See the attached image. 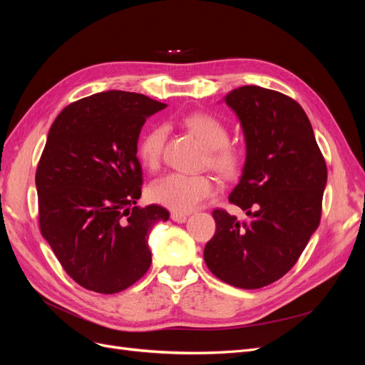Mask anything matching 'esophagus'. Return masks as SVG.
Instances as JSON below:
<instances>
[{"mask_svg": "<svg viewBox=\"0 0 365 365\" xmlns=\"http://www.w3.org/2000/svg\"><path fill=\"white\" fill-rule=\"evenodd\" d=\"M170 217H172V220H175V222L182 224V222H185L187 217H189V215H184V213H172Z\"/></svg>", "mask_w": 365, "mask_h": 365, "instance_id": "obj_1", "label": "esophagus"}]
</instances>
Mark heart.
<instances>
[{
	"label": "heart",
	"instance_id": "obj_1",
	"mask_svg": "<svg viewBox=\"0 0 365 365\" xmlns=\"http://www.w3.org/2000/svg\"><path fill=\"white\" fill-rule=\"evenodd\" d=\"M184 126L210 149L208 163L220 175L239 170V152L228 145V129L213 115L196 113L184 117ZM165 141V128L155 126L138 143V157L148 169H157ZM215 184L205 175L169 173L149 187V197L175 213H189L213 193Z\"/></svg>",
	"mask_w": 365,
	"mask_h": 365
}]
</instances>
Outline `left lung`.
Segmentation results:
<instances>
[{
    "mask_svg": "<svg viewBox=\"0 0 365 365\" xmlns=\"http://www.w3.org/2000/svg\"><path fill=\"white\" fill-rule=\"evenodd\" d=\"M224 102L237 115L247 146L240 181L228 200L250 220L215 210L216 233L204 260L219 280L259 289L294 267L318 228L327 168L311 121L294 98L247 85Z\"/></svg>",
    "mask_w": 365,
    "mask_h": 365,
    "instance_id": "left-lung-1",
    "label": "left lung"
}]
</instances>
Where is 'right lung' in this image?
I'll return each instance as SVG.
<instances>
[{
	"instance_id": "obj_1",
	"label": "right lung",
	"mask_w": 365,
	"mask_h": 365,
	"mask_svg": "<svg viewBox=\"0 0 365 365\" xmlns=\"http://www.w3.org/2000/svg\"><path fill=\"white\" fill-rule=\"evenodd\" d=\"M165 103L128 91L81 98L53 121L36 170L39 227L70 277L115 294L150 267L148 237L169 212L140 208L137 158L145 121Z\"/></svg>"
}]
</instances>
